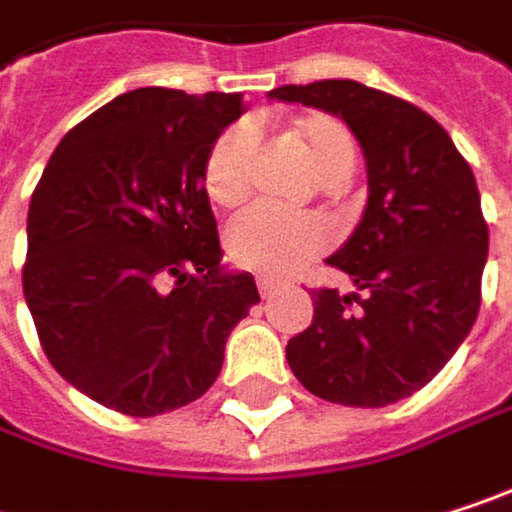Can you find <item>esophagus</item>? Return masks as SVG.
Instances as JSON below:
<instances>
[{
    "label": "esophagus",
    "mask_w": 512,
    "mask_h": 512,
    "mask_svg": "<svg viewBox=\"0 0 512 512\" xmlns=\"http://www.w3.org/2000/svg\"><path fill=\"white\" fill-rule=\"evenodd\" d=\"M278 287H281V281L272 278V275H260V278H257V290H260L263 299H269L272 293H278Z\"/></svg>",
    "instance_id": "obj_1"
}]
</instances>
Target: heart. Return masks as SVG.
<instances>
[{"label":"heart","mask_w":512,"mask_h":512,"mask_svg":"<svg viewBox=\"0 0 512 512\" xmlns=\"http://www.w3.org/2000/svg\"><path fill=\"white\" fill-rule=\"evenodd\" d=\"M287 136L326 183L338 186L350 177L356 165V142L338 118L320 112L302 115L290 124ZM255 145L252 124H237L216 139L204 165V189L213 204L237 207L249 195ZM329 240L332 237L323 219L287 216L266 207L240 213L225 231L231 260L263 275H290L305 260L320 255Z\"/></svg>","instance_id":"obj_1"}]
</instances>
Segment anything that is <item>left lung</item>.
Returning <instances> with one entry per match:
<instances>
[{
	"mask_svg": "<svg viewBox=\"0 0 512 512\" xmlns=\"http://www.w3.org/2000/svg\"><path fill=\"white\" fill-rule=\"evenodd\" d=\"M272 100L338 115L367 162V204L329 257L353 293L314 290V320L287 341V364L317 397L388 406L424 388L480 311L489 228L471 165L418 106L353 79L281 85Z\"/></svg>",
	"mask_w": 512,
	"mask_h": 512,
	"instance_id": "obj_1",
	"label": "left lung"
}]
</instances>
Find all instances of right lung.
<instances>
[{"mask_svg":"<svg viewBox=\"0 0 512 512\" xmlns=\"http://www.w3.org/2000/svg\"><path fill=\"white\" fill-rule=\"evenodd\" d=\"M243 94L136 88L50 156L29 204L23 293L50 364L106 409L151 418L198 400L260 302L222 263L204 165Z\"/></svg>","mask_w":512,"mask_h":512,"instance_id":"add662e5","label":"right lung"}]
</instances>
